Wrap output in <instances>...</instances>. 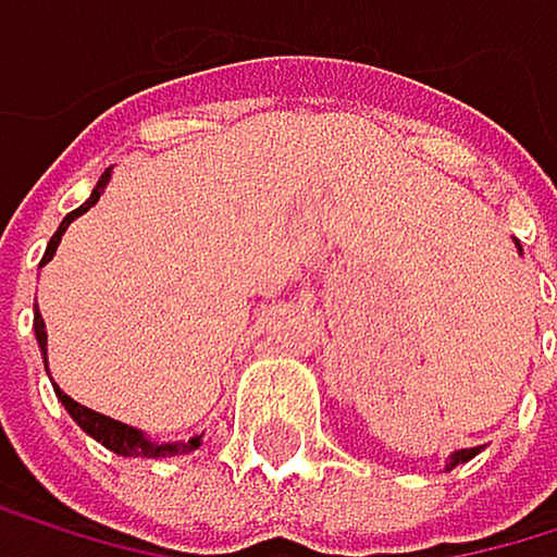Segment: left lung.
Wrapping results in <instances>:
<instances>
[{
	"label": "left lung",
	"instance_id": "obj_1",
	"mask_svg": "<svg viewBox=\"0 0 557 557\" xmlns=\"http://www.w3.org/2000/svg\"><path fill=\"white\" fill-rule=\"evenodd\" d=\"M517 250H520V255H523V247L517 244ZM481 454V446H471V449H454V454H449V460H446V471H454L457 468V463H468L471 457H478Z\"/></svg>",
	"mask_w": 557,
	"mask_h": 557
}]
</instances>
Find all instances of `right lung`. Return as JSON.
<instances>
[{
  "instance_id": "right-lung-1",
  "label": "right lung",
  "mask_w": 557,
  "mask_h": 557,
  "mask_svg": "<svg viewBox=\"0 0 557 557\" xmlns=\"http://www.w3.org/2000/svg\"><path fill=\"white\" fill-rule=\"evenodd\" d=\"M111 170L114 166H108L100 174V181H97V187H94V195H89L79 209H72L65 219H62V226L54 230V236H51V244H48V250H45V258H40V264H48L51 258H54V250H59V244H62V236H65V230H69V223L72 219H79L83 212H89L100 201V195H103V187L111 184ZM34 334H37V348H40V356H45V362H48V331H45V317L37 313V302H34ZM54 394H59V400L65 405V411L72 414V422H76L86 436H94L100 446H108L111 454H117V457H152V460H160V457H181V454H191V449H198L201 446V436L206 432H198V436H191V440H174V443H160V440H149L143 429H135V425H125V422H117V419H108V414H100V411H94V408H86V405H79V400H72L65 391H59L54 387Z\"/></svg>"
}]
</instances>
